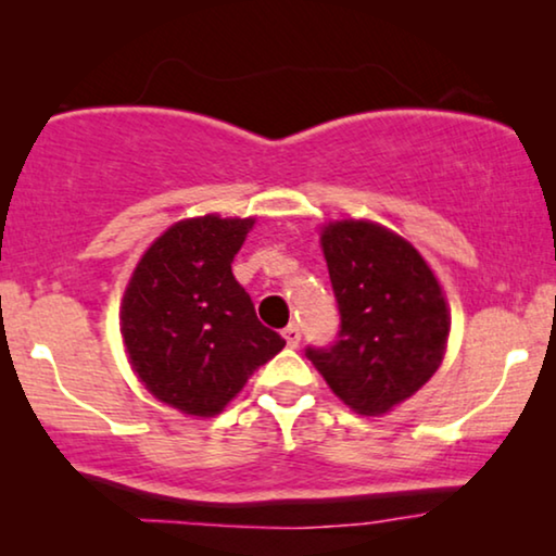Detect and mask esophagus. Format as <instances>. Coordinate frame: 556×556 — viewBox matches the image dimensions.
Instances as JSON below:
<instances>
[{"label": "esophagus", "instance_id": "1", "mask_svg": "<svg viewBox=\"0 0 556 556\" xmlns=\"http://www.w3.org/2000/svg\"><path fill=\"white\" fill-rule=\"evenodd\" d=\"M283 339H286V344L291 346V349L299 346V341H301V329H299V326L288 324L286 329H283Z\"/></svg>", "mask_w": 556, "mask_h": 556}]
</instances>
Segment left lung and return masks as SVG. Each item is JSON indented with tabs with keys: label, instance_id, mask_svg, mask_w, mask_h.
Masks as SVG:
<instances>
[{
	"label": "left lung",
	"instance_id": "left-lung-1",
	"mask_svg": "<svg viewBox=\"0 0 556 556\" xmlns=\"http://www.w3.org/2000/svg\"><path fill=\"white\" fill-rule=\"evenodd\" d=\"M341 326L306 356L337 397L382 415L435 375L447 344V306L422 255L375 223H333L321 235Z\"/></svg>",
	"mask_w": 556,
	"mask_h": 556
}]
</instances>
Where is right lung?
<instances>
[{"instance_id": "add662e5", "label": "right lung", "mask_w": 556, "mask_h": 556, "mask_svg": "<svg viewBox=\"0 0 556 556\" xmlns=\"http://www.w3.org/2000/svg\"><path fill=\"white\" fill-rule=\"evenodd\" d=\"M253 219L217 215L169 227L136 265L121 333L147 390L187 415H217L286 339L255 316L232 276Z\"/></svg>"}]
</instances>
